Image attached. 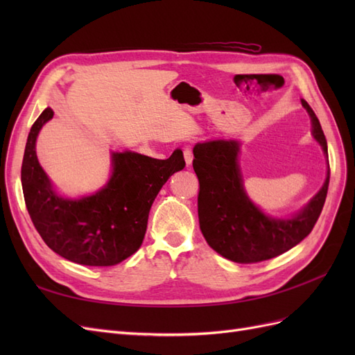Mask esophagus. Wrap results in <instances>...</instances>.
Wrapping results in <instances>:
<instances>
[{
    "mask_svg": "<svg viewBox=\"0 0 355 355\" xmlns=\"http://www.w3.org/2000/svg\"><path fill=\"white\" fill-rule=\"evenodd\" d=\"M184 158H185V163L187 166H191L192 164V159H194V155H192V149L189 146H187L184 149Z\"/></svg>",
    "mask_w": 355,
    "mask_h": 355,
    "instance_id": "1",
    "label": "esophagus"
}]
</instances>
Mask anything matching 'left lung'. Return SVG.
I'll return each mask as SVG.
<instances>
[{"mask_svg":"<svg viewBox=\"0 0 355 355\" xmlns=\"http://www.w3.org/2000/svg\"><path fill=\"white\" fill-rule=\"evenodd\" d=\"M313 121V135L327 154V142L313 108L302 99ZM239 144L213 141L194 146L198 178V219L204 239L214 252L237 263L272 259L292 249L313 231L327 197L330 167L323 188L292 219L268 218L247 198L237 163Z\"/></svg>","mask_w":355,"mask_h":355,"instance_id":"8db88e82","label":"left lung"}]
</instances>
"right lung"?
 Wrapping results in <instances>:
<instances>
[{
  "instance_id": "add662e5",
  "label": "right lung",
  "mask_w": 355,
  "mask_h": 355,
  "mask_svg": "<svg viewBox=\"0 0 355 355\" xmlns=\"http://www.w3.org/2000/svg\"><path fill=\"white\" fill-rule=\"evenodd\" d=\"M53 110L32 124L22 161L28 213L41 239L65 259L89 266H112L141 247L153 202L167 179L185 167L180 149L167 159L136 153L112 154V176L103 189L81 200L58 197L41 168L35 141Z\"/></svg>"
}]
</instances>
